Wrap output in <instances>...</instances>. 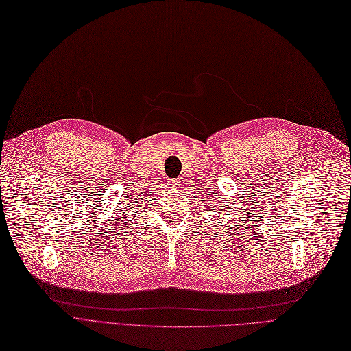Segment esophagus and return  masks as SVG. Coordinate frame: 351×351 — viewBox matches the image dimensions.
Masks as SVG:
<instances>
[{"label": "esophagus", "mask_w": 351, "mask_h": 351, "mask_svg": "<svg viewBox=\"0 0 351 351\" xmlns=\"http://www.w3.org/2000/svg\"><path fill=\"white\" fill-rule=\"evenodd\" d=\"M176 187H178V186H177V182H176Z\"/></svg>", "instance_id": "obj_1"}]
</instances>
